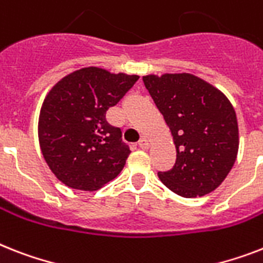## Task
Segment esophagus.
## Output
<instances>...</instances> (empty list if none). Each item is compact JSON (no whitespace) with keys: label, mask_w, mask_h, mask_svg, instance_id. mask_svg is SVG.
<instances>
[{"label":"esophagus","mask_w":263,"mask_h":263,"mask_svg":"<svg viewBox=\"0 0 263 263\" xmlns=\"http://www.w3.org/2000/svg\"><path fill=\"white\" fill-rule=\"evenodd\" d=\"M139 147L143 148V150H147L148 147H150V140L146 138V136H142L140 140H139Z\"/></svg>","instance_id":"obj_1"}]
</instances>
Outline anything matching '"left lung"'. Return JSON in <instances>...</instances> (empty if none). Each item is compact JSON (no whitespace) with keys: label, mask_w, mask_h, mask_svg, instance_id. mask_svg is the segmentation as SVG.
Masks as SVG:
<instances>
[{"label":"left lung","mask_w":263,"mask_h":263,"mask_svg":"<svg viewBox=\"0 0 263 263\" xmlns=\"http://www.w3.org/2000/svg\"><path fill=\"white\" fill-rule=\"evenodd\" d=\"M172 132L177 159L158 173L166 187L186 198L216 189L236 161L239 128L234 106L217 87L189 72L143 77Z\"/></svg>","instance_id":"obj_1"}]
</instances>
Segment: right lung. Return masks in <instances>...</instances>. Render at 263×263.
<instances>
[{
	"label": "right lung",
	"instance_id": "1",
	"mask_svg": "<svg viewBox=\"0 0 263 263\" xmlns=\"http://www.w3.org/2000/svg\"><path fill=\"white\" fill-rule=\"evenodd\" d=\"M138 80L91 66L70 72L47 93L37 124L40 150L66 186L98 191L120 174L131 151L105 115Z\"/></svg>",
	"mask_w": 263,
	"mask_h": 263
}]
</instances>
